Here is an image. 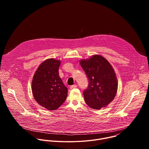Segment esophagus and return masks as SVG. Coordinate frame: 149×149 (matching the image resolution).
<instances>
[{"label":"esophagus","mask_w":149,"mask_h":149,"mask_svg":"<svg viewBox=\"0 0 149 149\" xmlns=\"http://www.w3.org/2000/svg\"><path fill=\"white\" fill-rule=\"evenodd\" d=\"M77 85H73V86H71L70 87V89H73V88H77Z\"/></svg>","instance_id":"34e87169"}]
</instances>
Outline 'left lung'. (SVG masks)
Listing matches in <instances>:
<instances>
[{
  "label": "left lung",
  "instance_id": "1",
  "mask_svg": "<svg viewBox=\"0 0 149 149\" xmlns=\"http://www.w3.org/2000/svg\"><path fill=\"white\" fill-rule=\"evenodd\" d=\"M80 64L88 79V86L83 92L86 104L95 110L107 106L114 100L118 87L110 63L103 56L95 55L81 60Z\"/></svg>",
  "mask_w": 149,
  "mask_h": 149
}]
</instances>
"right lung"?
<instances>
[{
	"mask_svg": "<svg viewBox=\"0 0 149 149\" xmlns=\"http://www.w3.org/2000/svg\"><path fill=\"white\" fill-rule=\"evenodd\" d=\"M61 61L53 58L42 62L35 72L32 90L36 101L49 110H55L65 102L68 88L59 75Z\"/></svg>",
	"mask_w": 149,
	"mask_h": 149,
	"instance_id": "right-lung-1",
	"label": "right lung"
}]
</instances>
